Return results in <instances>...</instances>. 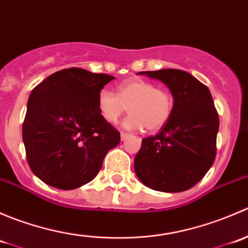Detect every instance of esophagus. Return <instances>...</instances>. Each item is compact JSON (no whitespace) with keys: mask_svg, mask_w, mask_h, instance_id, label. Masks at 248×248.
<instances>
[{"mask_svg":"<svg viewBox=\"0 0 248 248\" xmlns=\"http://www.w3.org/2000/svg\"><path fill=\"white\" fill-rule=\"evenodd\" d=\"M120 137H121V140H124L126 138H128L129 134H128V133H124V132H121V134H120Z\"/></svg>","mask_w":248,"mask_h":248,"instance_id":"obj_1","label":"esophagus"}]
</instances>
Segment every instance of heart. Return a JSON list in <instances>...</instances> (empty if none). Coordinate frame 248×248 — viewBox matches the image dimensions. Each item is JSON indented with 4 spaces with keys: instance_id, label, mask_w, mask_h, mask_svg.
Listing matches in <instances>:
<instances>
[{
    "instance_id": "heart-1",
    "label": "heart",
    "mask_w": 248,
    "mask_h": 248,
    "mask_svg": "<svg viewBox=\"0 0 248 248\" xmlns=\"http://www.w3.org/2000/svg\"><path fill=\"white\" fill-rule=\"evenodd\" d=\"M97 107L102 117L115 124L127 111L131 112L124 126L129 129L146 128L159 131L166 126L172 112V98L168 91L157 89L141 79H131L117 86V94L103 89L97 97Z\"/></svg>"
}]
</instances>
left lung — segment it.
Returning a JSON list of instances; mask_svg holds the SVG:
<instances>
[{
  "instance_id": "1",
  "label": "left lung",
  "mask_w": 248,
  "mask_h": 248,
  "mask_svg": "<svg viewBox=\"0 0 248 248\" xmlns=\"http://www.w3.org/2000/svg\"><path fill=\"white\" fill-rule=\"evenodd\" d=\"M170 90L174 106L169 121L156 136L142 139L134 170L145 186L176 193L205 176L216 157L219 120L209 89L180 69L140 72Z\"/></svg>"
}]
</instances>
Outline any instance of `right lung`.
Returning a JSON list of instances; mask_svg holds the SVG:
<instances>
[{
	"label": "right lung",
	"instance_id": "1",
	"mask_svg": "<svg viewBox=\"0 0 248 248\" xmlns=\"http://www.w3.org/2000/svg\"><path fill=\"white\" fill-rule=\"evenodd\" d=\"M115 79L81 68H67L32 90L22 124L26 158L32 172L49 186L74 189L101 170L120 132L102 117L99 91Z\"/></svg>",
	"mask_w": 248,
	"mask_h": 248
}]
</instances>
